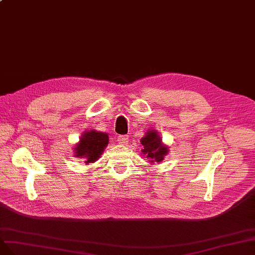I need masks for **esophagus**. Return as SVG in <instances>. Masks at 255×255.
<instances>
[{"mask_svg":"<svg viewBox=\"0 0 255 255\" xmlns=\"http://www.w3.org/2000/svg\"><path fill=\"white\" fill-rule=\"evenodd\" d=\"M128 135H119L118 137V141L120 144L122 145H126L128 143Z\"/></svg>","mask_w":255,"mask_h":255,"instance_id":"34e87169","label":"esophagus"}]
</instances>
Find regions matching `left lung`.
Returning <instances> with one entry per match:
<instances>
[{
  "mask_svg": "<svg viewBox=\"0 0 255 255\" xmlns=\"http://www.w3.org/2000/svg\"><path fill=\"white\" fill-rule=\"evenodd\" d=\"M141 144L143 146L142 152L146 156L150 162H160L168 154V146L162 144L161 137L159 136L156 130H148L142 139Z\"/></svg>",
  "mask_w": 255,
  "mask_h": 255,
  "instance_id": "8db88e82",
  "label": "left lung"
}]
</instances>
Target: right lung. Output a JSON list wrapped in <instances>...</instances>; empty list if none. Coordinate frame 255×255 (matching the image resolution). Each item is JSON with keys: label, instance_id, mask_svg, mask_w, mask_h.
<instances>
[{"label": "right lung", "instance_id": "1", "mask_svg": "<svg viewBox=\"0 0 255 255\" xmlns=\"http://www.w3.org/2000/svg\"><path fill=\"white\" fill-rule=\"evenodd\" d=\"M109 143V136L106 132L91 130L86 131L80 137L79 143L75 147V156L77 158H85V163H93L103 154Z\"/></svg>", "mask_w": 255, "mask_h": 255}]
</instances>
